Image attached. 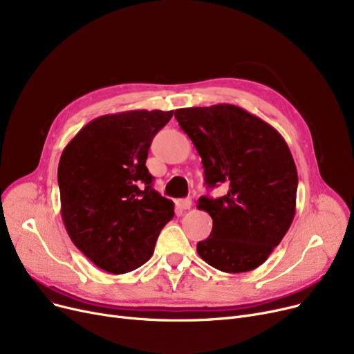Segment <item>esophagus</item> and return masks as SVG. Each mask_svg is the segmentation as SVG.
Segmentation results:
<instances>
[{"label":"esophagus","mask_w":354,"mask_h":354,"mask_svg":"<svg viewBox=\"0 0 354 354\" xmlns=\"http://www.w3.org/2000/svg\"><path fill=\"white\" fill-rule=\"evenodd\" d=\"M176 207H178L179 209H191L192 201H191L189 198H187V199H179V201H176Z\"/></svg>","instance_id":"1"}]
</instances>
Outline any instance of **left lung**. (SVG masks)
Listing matches in <instances>:
<instances>
[{"label": "left lung", "instance_id": "1", "mask_svg": "<svg viewBox=\"0 0 354 354\" xmlns=\"http://www.w3.org/2000/svg\"><path fill=\"white\" fill-rule=\"evenodd\" d=\"M175 118L202 158L208 188L228 187L221 198H199L198 209L212 218L209 236L196 245L199 257L224 272L255 270L295 215L299 175L288 145L234 104L176 109Z\"/></svg>", "mask_w": 354, "mask_h": 354}]
</instances>
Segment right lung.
Wrapping results in <instances>:
<instances>
[{"label": "right lung", "instance_id": "right-lung-1", "mask_svg": "<svg viewBox=\"0 0 354 354\" xmlns=\"http://www.w3.org/2000/svg\"><path fill=\"white\" fill-rule=\"evenodd\" d=\"M174 110H129L88 122L59 162L62 218L73 244L110 274L152 257L174 202L153 189L146 167L153 136Z\"/></svg>", "mask_w": 354, "mask_h": 354}]
</instances>
